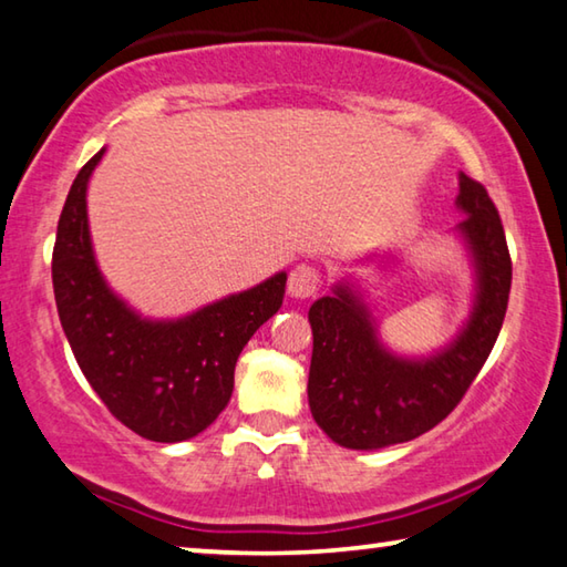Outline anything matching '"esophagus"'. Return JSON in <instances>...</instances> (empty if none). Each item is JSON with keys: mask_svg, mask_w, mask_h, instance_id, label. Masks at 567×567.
<instances>
[{"mask_svg": "<svg viewBox=\"0 0 567 567\" xmlns=\"http://www.w3.org/2000/svg\"><path fill=\"white\" fill-rule=\"evenodd\" d=\"M321 289V274L317 266L311 264H299L289 274V293L296 299H309Z\"/></svg>", "mask_w": 567, "mask_h": 567, "instance_id": "esophagus-1", "label": "esophagus"}]
</instances>
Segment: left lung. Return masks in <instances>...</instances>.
<instances>
[{
	"label": "left lung",
	"mask_w": 567,
	"mask_h": 567,
	"mask_svg": "<svg viewBox=\"0 0 567 567\" xmlns=\"http://www.w3.org/2000/svg\"><path fill=\"white\" fill-rule=\"evenodd\" d=\"M457 206L467 213L460 230L475 256L480 291L467 329L442 354L426 361L389 354L349 286L309 309L311 414L341 447L379 450L430 432L462 402L495 347L513 284L505 228L485 185L465 173Z\"/></svg>",
	"instance_id": "1"
}]
</instances>
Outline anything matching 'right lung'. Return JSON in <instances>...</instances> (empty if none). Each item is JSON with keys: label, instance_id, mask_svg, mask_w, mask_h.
Wrapping results in <instances>:
<instances>
[{"label": "right lung", "instance_id": "add662e5", "mask_svg": "<svg viewBox=\"0 0 567 567\" xmlns=\"http://www.w3.org/2000/svg\"><path fill=\"white\" fill-rule=\"evenodd\" d=\"M102 153L82 165L60 213L52 286L62 329L117 422L153 442L190 440L226 410L238 354L281 309L286 274L181 321L141 319L107 289L92 256L85 193Z\"/></svg>", "mask_w": 567, "mask_h": 567}]
</instances>
